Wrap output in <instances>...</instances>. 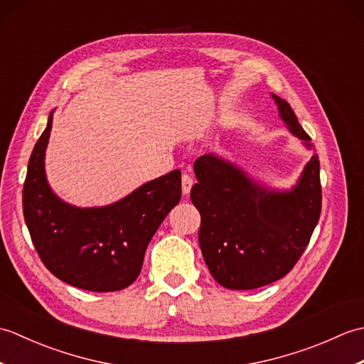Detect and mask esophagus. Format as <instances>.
Here are the masks:
<instances>
[{"mask_svg": "<svg viewBox=\"0 0 364 364\" xmlns=\"http://www.w3.org/2000/svg\"><path fill=\"white\" fill-rule=\"evenodd\" d=\"M192 184H194V178H192L189 173H184L181 176V189H183V194L188 196L191 189H192Z\"/></svg>", "mask_w": 364, "mask_h": 364, "instance_id": "34e87169", "label": "esophagus"}]
</instances>
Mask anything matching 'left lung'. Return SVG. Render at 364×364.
I'll use <instances>...</instances> for the list:
<instances>
[{"instance_id":"8db88e82","label":"left lung","mask_w":364,"mask_h":364,"mask_svg":"<svg viewBox=\"0 0 364 364\" xmlns=\"http://www.w3.org/2000/svg\"><path fill=\"white\" fill-rule=\"evenodd\" d=\"M289 131L311 149L288 102L272 94ZM191 200L202 215L198 244L214 280L255 289L280 280L305 252L322 206L319 156L313 154L291 191H272L215 154L194 162Z\"/></svg>"}]
</instances>
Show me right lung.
<instances>
[{"mask_svg":"<svg viewBox=\"0 0 364 364\" xmlns=\"http://www.w3.org/2000/svg\"><path fill=\"white\" fill-rule=\"evenodd\" d=\"M48 123L31 153L23 186V215L36 250L50 272L76 288L120 291L141 274L146 245L181 198V172L149 181L112 205L76 208L48 186L45 150Z\"/></svg>","mask_w":364,"mask_h":364,"instance_id":"obj_1","label":"right lung"}]
</instances>
